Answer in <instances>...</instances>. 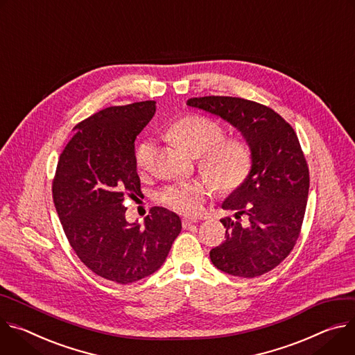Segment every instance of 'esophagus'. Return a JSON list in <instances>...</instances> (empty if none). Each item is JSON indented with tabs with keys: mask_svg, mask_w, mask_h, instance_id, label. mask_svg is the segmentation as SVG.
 I'll list each match as a JSON object with an SVG mask.
<instances>
[{
	"mask_svg": "<svg viewBox=\"0 0 355 355\" xmlns=\"http://www.w3.org/2000/svg\"><path fill=\"white\" fill-rule=\"evenodd\" d=\"M198 223V218H191V217H183L182 218V225H183V228H189V227H191L193 224H196Z\"/></svg>",
	"mask_w": 355,
	"mask_h": 355,
	"instance_id": "obj_1",
	"label": "esophagus"
}]
</instances>
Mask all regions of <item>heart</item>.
<instances>
[{
  "mask_svg": "<svg viewBox=\"0 0 355 355\" xmlns=\"http://www.w3.org/2000/svg\"><path fill=\"white\" fill-rule=\"evenodd\" d=\"M166 134L194 156H200V168L206 178L220 190L237 189L248 176L252 166V155L241 138L223 139V128L207 116L191 114L178 118L168 125ZM153 144L149 139L135 146V165L144 172L149 168ZM209 184L191 180L166 186L157 193L162 205L183 213L196 214L203 209Z\"/></svg>",
  "mask_w": 355,
  "mask_h": 355,
  "instance_id": "1",
  "label": "heart"
}]
</instances>
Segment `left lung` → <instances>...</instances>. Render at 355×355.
Wrapping results in <instances>:
<instances>
[{
	"label": "left lung",
	"mask_w": 355,
	"mask_h": 355,
	"mask_svg": "<svg viewBox=\"0 0 355 355\" xmlns=\"http://www.w3.org/2000/svg\"><path fill=\"white\" fill-rule=\"evenodd\" d=\"M187 105L221 118L251 149L247 179L221 205L235 211V220H220L225 241L210 251V259L232 277H261L291 254L302 228L309 169L297 135L278 112L255 101L207 96L189 98Z\"/></svg>",
	"instance_id": "obj_1"
}]
</instances>
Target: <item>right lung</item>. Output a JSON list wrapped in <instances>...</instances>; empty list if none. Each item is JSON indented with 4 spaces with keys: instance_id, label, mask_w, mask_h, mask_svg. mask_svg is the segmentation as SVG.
I'll list each match as a JSON object with an SVG mask.
<instances>
[{
    "instance_id": "1",
    "label": "right lung",
    "mask_w": 355,
    "mask_h": 355,
    "mask_svg": "<svg viewBox=\"0 0 355 355\" xmlns=\"http://www.w3.org/2000/svg\"><path fill=\"white\" fill-rule=\"evenodd\" d=\"M155 101L108 107L73 128L52 186L66 237L98 277L127 285L159 269L182 230L179 216L152 207L144 225L125 220L127 196L141 194L135 138Z\"/></svg>"
}]
</instances>
